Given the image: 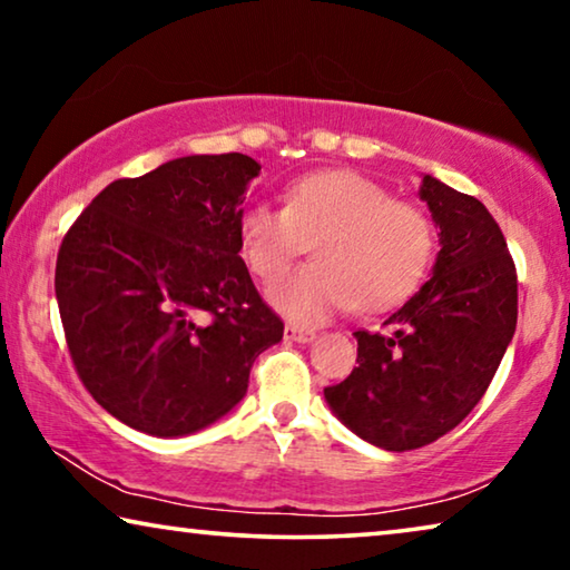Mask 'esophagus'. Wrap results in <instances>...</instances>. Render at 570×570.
Masks as SVG:
<instances>
[{"label":"esophagus","instance_id":"esophagus-1","mask_svg":"<svg viewBox=\"0 0 570 570\" xmlns=\"http://www.w3.org/2000/svg\"><path fill=\"white\" fill-rule=\"evenodd\" d=\"M284 337L288 342H302V345H306V342L314 340V332L312 330H304V327H296V324H286Z\"/></svg>","mask_w":570,"mask_h":570}]
</instances>
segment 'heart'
<instances>
[{
    "label": "heart",
    "mask_w": 570,
    "mask_h": 570,
    "mask_svg": "<svg viewBox=\"0 0 570 570\" xmlns=\"http://www.w3.org/2000/svg\"><path fill=\"white\" fill-rule=\"evenodd\" d=\"M253 274L274 282L314 243V266L268 288L288 320L317 324L355 304L377 312L401 302L426 271L433 233L419 207L391 200L357 171L306 175L286 189L284 207L253 205L240 218Z\"/></svg>",
    "instance_id": "obj_1"
}]
</instances>
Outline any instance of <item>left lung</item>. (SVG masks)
Instances as JSON below:
<instances>
[{
    "instance_id": "obj_1",
    "label": "left lung",
    "mask_w": 570,
    "mask_h": 570,
    "mask_svg": "<svg viewBox=\"0 0 570 570\" xmlns=\"http://www.w3.org/2000/svg\"><path fill=\"white\" fill-rule=\"evenodd\" d=\"M419 197L439 228L431 278L383 322L355 332L357 367L324 401L385 451L421 449L459 426L500 367L518 324V276L490 210L423 175Z\"/></svg>"
}]
</instances>
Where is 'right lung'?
<instances>
[{"label": "right lung", "mask_w": 570, "mask_h": 570, "mask_svg": "<svg viewBox=\"0 0 570 570\" xmlns=\"http://www.w3.org/2000/svg\"><path fill=\"white\" fill-rule=\"evenodd\" d=\"M246 155H189L94 197L62 238L56 296L80 381L126 426L187 436L243 401L284 322L238 256Z\"/></svg>", "instance_id": "1"}]
</instances>
